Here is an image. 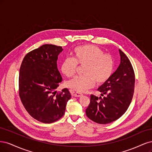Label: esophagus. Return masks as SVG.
Wrapping results in <instances>:
<instances>
[{
	"mask_svg": "<svg viewBox=\"0 0 152 152\" xmlns=\"http://www.w3.org/2000/svg\"><path fill=\"white\" fill-rule=\"evenodd\" d=\"M81 96H82V94L80 93H78V92H77V93H75V94H74L75 97H80Z\"/></svg>",
	"mask_w": 152,
	"mask_h": 152,
	"instance_id": "34e87169",
	"label": "esophagus"
}]
</instances>
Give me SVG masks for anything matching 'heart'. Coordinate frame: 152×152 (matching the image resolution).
<instances>
[{
    "label": "heart",
    "mask_w": 152,
    "mask_h": 152,
    "mask_svg": "<svg viewBox=\"0 0 152 152\" xmlns=\"http://www.w3.org/2000/svg\"><path fill=\"white\" fill-rule=\"evenodd\" d=\"M94 45L87 44L76 47L72 58H66L61 64V70L65 76L75 75L77 64L85 65V75L77 76L67 82V86L79 93H84L92 88L95 82L102 84L112 76L114 62L112 56Z\"/></svg>",
    "instance_id": "heart-1"
}]
</instances>
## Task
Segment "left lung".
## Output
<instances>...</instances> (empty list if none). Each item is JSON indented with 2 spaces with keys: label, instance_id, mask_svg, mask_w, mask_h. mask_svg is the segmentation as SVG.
Here are the masks:
<instances>
[{
  "label": "left lung",
  "instance_id": "8db88e82",
  "mask_svg": "<svg viewBox=\"0 0 152 152\" xmlns=\"http://www.w3.org/2000/svg\"><path fill=\"white\" fill-rule=\"evenodd\" d=\"M121 63L110 79L98 89L104 98L91 95L86 110L87 117L101 124L111 123L125 113L130 105L134 91L135 75L132 66L121 49Z\"/></svg>",
  "mask_w": 152,
  "mask_h": 152
}]
</instances>
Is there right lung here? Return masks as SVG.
<instances>
[{
  "instance_id": "obj_1",
  "label": "right lung",
  "mask_w": 152,
  "mask_h": 152,
  "mask_svg": "<svg viewBox=\"0 0 152 152\" xmlns=\"http://www.w3.org/2000/svg\"><path fill=\"white\" fill-rule=\"evenodd\" d=\"M61 46L44 44L26 54L19 73V95L25 108L37 121L56 122L65 112L71 98L68 89L55 91L62 80L57 67Z\"/></svg>"
}]
</instances>
